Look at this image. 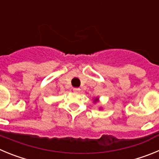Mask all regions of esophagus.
<instances>
[{
	"mask_svg": "<svg viewBox=\"0 0 159 159\" xmlns=\"http://www.w3.org/2000/svg\"><path fill=\"white\" fill-rule=\"evenodd\" d=\"M73 92H75V93H78V92H80V89L79 88H73Z\"/></svg>",
	"mask_w": 159,
	"mask_h": 159,
	"instance_id": "esophagus-1",
	"label": "esophagus"
}]
</instances>
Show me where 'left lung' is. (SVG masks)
<instances>
[{"instance_id":"8db88e82","label":"left lung","mask_w":159,"mask_h":159,"mask_svg":"<svg viewBox=\"0 0 159 159\" xmlns=\"http://www.w3.org/2000/svg\"><path fill=\"white\" fill-rule=\"evenodd\" d=\"M97 99H97V98H96V99H95V100H94V101H95V102H96Z\"/></svg>"}]
</instances>
